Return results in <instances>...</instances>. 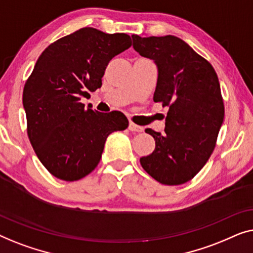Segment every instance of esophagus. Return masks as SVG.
Returning <instances> with one entry per match:
<instances>
[{
  "label": "esophagus",
  "mask_w": 253,
  "mask_h": 253,
  "mask_svg": "<svg viewBox=\"0 0 253 253\" xmlns=\"http://www.w3.org/2000/svg\"><path fill=\"white\" fill-rule=\"evenodd\" d=\"M128 129L131 130V131H142V130H143V127L138 126V125H136V124L130 122L129 125H128Z\"/></svg>",
  "instance_id": "34e87169"
}]
</instances>
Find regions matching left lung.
<instances>
[{
    "mask_svg": "<svg viewBox=\"0 0 253 253\" xmlns=\"http://www.w3.org/2000/svg\"><path fill=\"white\" fill-rule=\"evenodd\" d=\"M138 54L155 60L158 80L154 102L169 106L152 154L140 159L145 172L167 186L190 181L211 157L225 117L218 76L209 60L181 39L131 35Z\"/></svg>",
    "mask_w": 253,
    "mask_h": 253,
    "instance_id": "obj_1",
    "label": "left lung"
}]
</instances>
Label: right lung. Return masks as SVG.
Listing matches in <instances>:
<instances>
[{
	"mask_svg": "<svg viewBox=\"0 0 253 253\" xmlns=\"http://www.w3.org/2000/svg\"><path fill=\"white\" fill-rule=\"evenodd\" d=\"M131 45L125 33L80 28L44 49L24 86L27 135L49 173L64 181L88 175L101 161L106 137L124 130L120 111L84 109L83 97L102 86L110 60Z\"/></svg>",
	"mask_w": 253,
	"mask_h": 253,
	"instance_id": "1",
	"label": "right lung"
}]
</instances>
